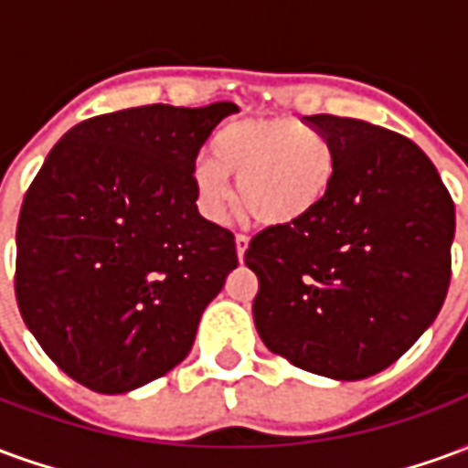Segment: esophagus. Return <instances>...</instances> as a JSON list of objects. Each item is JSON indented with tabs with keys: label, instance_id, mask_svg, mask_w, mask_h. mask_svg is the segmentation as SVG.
<instances>
[{
	"label": "esophagus",
	"instance_id": "34e87169",
	"mask_svg": "<svg viewBox=\"0 0 468 468\" xmlns=\"http://www.w3.org/2000/svg\"><path fill=\"white\" fill-rule=\"evenodd\" d=\"M248 243H250V238H248V235H243V233L235 235V250H238V258H240V261H243V258H245Z\"/></svg>",
	"mask_w": 468,
	"mask_h": 468
}]
</instances>
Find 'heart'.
I'll use <instances>...</instances> for the list:
<instances>
[{
	"instance_id": "1",
	"label": "heart",
	"mask_w": 468,
	"mask_h": 468,
	"mask_svg": "<svg viewBox=\"0 0 468 468\" xmlns=\"http://www.w3.org/2000/svg\"><path fill=\"white\" fill-rule=\"evenodd\" d=\"M238 197L263 225L303 220L324 203L335 180V153L324 133L291 117L243 120L223 127L213 140V157L193 167L197 207L210 220H225Z\"/></svg>"
}]
</instances>
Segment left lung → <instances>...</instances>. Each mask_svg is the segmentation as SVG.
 I'll return each mask as SVG.
<instances>
[{
	"label": "left lung",
	"mask_w": 468,
	"mask_h": 468,
	"mask_svg": "<svg viewBox=\"0 0 468 468\" xmlns=\"http://www.w3.org/2000/svg\"><path fill=\"white\" fill-rule=\"evenodd\" d=\"M305 124L335 153L314 213L255 235V328L303 371L358 381L388 368L439 315L452 281L453 200L409 137L351 117Z\"/></svg>",
	"instance_id": "left-lung-1"
}]
</instances>
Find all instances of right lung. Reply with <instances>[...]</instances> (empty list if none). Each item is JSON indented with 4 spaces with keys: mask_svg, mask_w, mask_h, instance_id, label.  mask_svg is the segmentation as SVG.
Here are the masks:
<instances>
[{
    "mask_svg": "<svg viewBox=\"0 0 468 468\" xmlns=\"http://www.w3.org/2000/svg\"><path fill=\"white\" fill-rule=\"evenodd\" d=\"M233 102L144 105L75 124L16 223L15 293L37 344L97 393L160 378L238 268L235 235L195 205L197 153Z\"/></svg>",
    "mask_w": 468,
    "mask_h": 468,
    "instance_id": "1",
    "label": "right lung"
}]
</instances>
